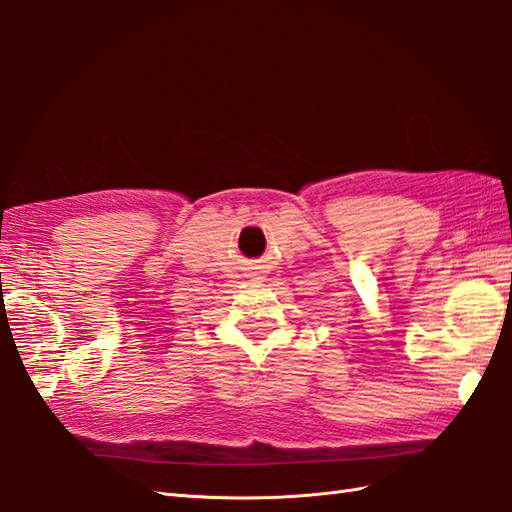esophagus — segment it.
Listing matches in <instances>:
<instances>
[{"mask_svg": "<svg viewBox=\"0 0 512 512\" xmlns=\"http://www.w3.org/2000/svg\"><path fill=\"white\" fill-rule=\"evenodd\" d=\"M252 276H254V278H263V276H260V274H252Z\"/></svg>", "mask_w": 512, "mask_h": 512, "instance_id": "34e87169", "label": "esophagus"}]
</instances>
